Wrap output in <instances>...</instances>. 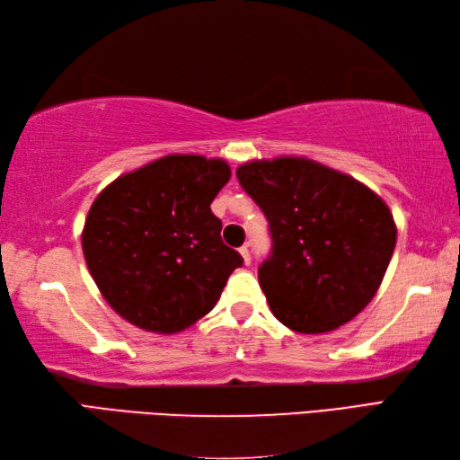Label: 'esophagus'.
Listing matches in <instances>:
<instances>
[{
  "instance_id": "esophagus-1",
  "label": "esophagus",
  "mask_w": 460,
  "mask_h": 460,
  "mask_svg": "<svg viewBox=\"0 0 460 460\" xmlns=\"http://www.w3.org/2000/svg\"><path fill=\"white\" fill-rule=\"evenodd\" d=\"M239 252H241L243 261H245V265H249V262H251V252H249V247H247V245H243V247L239 249Z\"/></svg>"
}]
</instances>
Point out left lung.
I'll list each match as a JSON object with an SVG mask.
<instances>
[{"instance_id":"obj_1","label":"left lung","mask_w":460,"mask_h":460,"mask_svg":"<svg viewBox=\"0 0 460 460\" xmlns=\"http://www.w3.org/2000/svg\"><path fill=\"white\" fill-rule=\"evenodd\" d=\"M237 180L269 221L259 282L272 314L300 334L346 324L374 298L395 249L384 199L305 158L249 162Z\"/></svg>"}]
</instances>
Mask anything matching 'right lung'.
<instances>
[{
    "label": "right lung",
    "mask_w": 460,
    "mask_h": 460,
    "mask_svg": "<svg viewBox=\"0 0 460 460\" xmlns=\"http://www.w3.org/2000/svg\"><path fill=\"white\" fill-rule=\"evenodd\" d=\"M229 178L223 160L172 154L120 175L94 199L83 252L96 287L124 320L173 334L215 306L243 265L209 208Z\"/></svg>",
    "instance_id": "obj_1"
}]
</instances>
